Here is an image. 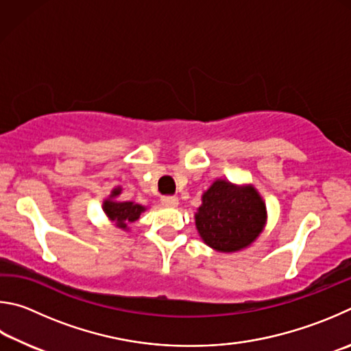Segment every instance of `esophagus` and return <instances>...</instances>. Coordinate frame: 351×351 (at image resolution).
Masks as SVG:
<instances>
[{
    "instance_id": "obj_1",
    "label": "esophagus",
    "mask_w": 351,
    "mask_h": 351,
    "mask_svg": "<svg viewBox=\"0 0 351 351\" xmlns=\"http://www.w3.org/2000/svg\"><path fill=\"white\" fill-rule=\"evenodd\" d=\"M162 204L168 208H176L177 205H179V199L174 197V195H163Z\"/></svg>"
}]
</instances>
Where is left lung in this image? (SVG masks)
Masks as SVG:
<instances>
[{
  "label": "left lung",
  "instance_id": "8db88e82",
  "mask_svg": "<svg viewBox=\"0 0 351 351\" xmlns=\"http://www.w3.org/2000/svg\"><path fill=\"white\" fill-rule=\"evenodd\" d=\"M267 205L254 185L216 179L202 194L194 214L202 241L219 253H237L253 245L267 225Z\"/></svg>",
  "mask_w": 351,
  "mask_h": 351
}]
</instances>
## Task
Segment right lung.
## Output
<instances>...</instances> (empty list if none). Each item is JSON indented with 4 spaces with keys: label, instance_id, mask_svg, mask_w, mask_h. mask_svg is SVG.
I'll return each mask as SVG.
<instances>
[{
    "label": "right lung",
    "instance_id": "add662e5",
    "mask_svg": "<svg viewBox=\"0 0 351 351\" xmlns=\"http://www.w3.org/2000/svg\"><path fill=\"white\" fill-rule=\"evenodd\" d=\"M121 186L112 188V191L103 200V213L106 214L109 222H112L114 226L123 231H129V225L137 222L140 219V214L147 210V206H143L135 202H123L119 200V195L121 194Z\"/></svg>",
    "mask_w": 351,
    "mask_h": 351
}]
</instances>
